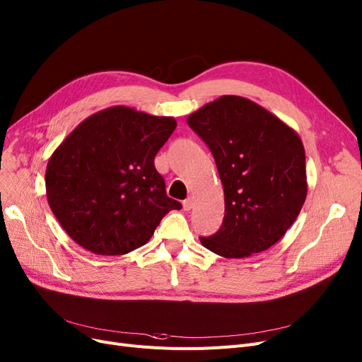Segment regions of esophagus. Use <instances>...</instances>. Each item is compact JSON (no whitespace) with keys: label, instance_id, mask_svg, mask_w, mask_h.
<instances>
[{"label":"esophagus","instance_id":"1","mask_svg":"<svg viewBox=\"0 0 362 362\" xmlns=\"http://www.w3.org/2000/svg\"><path fill=\"white\" fill-rule=\"evenodd\" d=\"M193 205H194L193 197H189V199H185V200L182 202V208H184V211H190V209L193 208Z\"/></svg>","mask_w":362,"mask_h":362}]
</instances>
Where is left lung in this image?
Segmentation results:
<instances>
[{"label":"left lung","mask_w":362,"mask_h":362,"mask_svg":"<svg viewBox=\"0 0 362 362\" xmlns=\"http://www.w3.org/2000/svg\"><path fill=\"white\" fill-rule=\"evenodd\" d=\"M211 150L224 187V220L200 238L209 251L243 258L269 250L293 226L306 200L300 136L267 110L221 96L187 119Z\"/></svg>","instance_id":"1"}]
</instances>
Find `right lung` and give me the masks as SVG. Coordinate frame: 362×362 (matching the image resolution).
<instances>
[{
  "label": "right lung",
  "instance_id": "right-lung-1",
  "mask_svg": "<svg viewBox=\"0 0 362 362\" xmlns=\"http://www.w3.org/2000/svg\"><path fill=\"white\" fill-rule=\"evenodd\" d=\"M175 127L172 117L112 107L68 135L49 160L46 192L72 240L98 255L127 254L148 242L169 211L182 208L154 166Z\"/></svg>",
  "mask_w": 362,
  "mask_h": 362
}]
</instances>
